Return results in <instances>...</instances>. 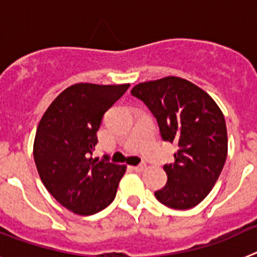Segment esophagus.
Here are the masks:
<instances>
[{
    "instance_id": "esophagus-1",
    "label": "esophagus",
    "mask_w": 257,
    "mask_h": 257,
    "mask_svg": "<svg viewBox=\"0 0 257 257\" xmlns=\"http://www.w3.org/2000/svg\"><path fill=\"white\" fill-rule=\"evenodd\" d=\"M131 169L134 170V171H136V172H143L144 171L145 169H147V166L145 165H139V166H133V167H131Z\"/></svg>"
}]
</instances>
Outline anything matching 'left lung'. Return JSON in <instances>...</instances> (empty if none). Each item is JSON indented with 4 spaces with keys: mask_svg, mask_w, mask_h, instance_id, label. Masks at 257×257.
Returning a JSON list of instances; mask_svg holds the SVG:
<instances>
[{
    "mask_svg": "<svg viewBox=\"0 0 257 257\" xmlns=\"http://www.w3.org/2000/svg\"><path fill=\"white\" fill-rule=\"evenodd\" d=\"M131 95L157 118L165 142L178 144L175 163L165 165L167 183L154 196L175 210H188L207 197L228 154L225 118L202 88L169 76L134 86Z\"/></svg>",
    "mask_w": 257,
    "mask_h": 257,
    "instance_id": "8db88e82",
    "label": "left lung"
}]
</instances>
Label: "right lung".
<instances>
[{
  "instance_id": "1",
  "label": "right lung",
  "mask_w": 257,
  "mask_h": 257,
  "mask_svg": "<svg viewBox=\"0 0 257 257\" xmlns=\"http://www.w3.org/2000/svg\"><path fill=\"white\" fill-rule=\"evenodd\" d=\"M130 83H76L61 91L36 131L33 157L40 178L56 201L77 215L108 207L126 165L92 158L101 118Z\"/></svg>"
}]
</instances>
